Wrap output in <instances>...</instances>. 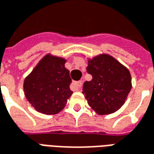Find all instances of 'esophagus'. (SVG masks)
Listing matches in <instances>:
<instances>
[{"label": "esophagus", "mask_w": 154, "mask_h": 154, "mask_svg": "<svg viewBox=\"0 0 154 154\" xmlns=\"http://www.w3.org/2000/svg\"><path fill=\"white\" fill-rule=\"evenodd\" d=\"M82 87V82L81 81H77L72 84V88L74 90H79Z\"/></svg>", "instance_id": "1"}]
</instances>
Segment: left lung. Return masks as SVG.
Here are the masks:
<instances>
[{"label": "left lung", "instance_id": "1", "mask_svg": "<svg viewBox=\"0 0 154 154\" xmlns=\"http://www.w3.org/2000/svg\"><path fill=\"white\" fill-rule=\"evenodd\" d=\"M90 81L83 85V94L97 114L116 112L127 99L132 88L131 75L125 66L109 54H100L88 60Z\"/></svg>", "mask_w": 154, "mask_h": 154}]
</instances>
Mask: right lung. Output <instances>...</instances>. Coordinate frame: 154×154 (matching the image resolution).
<instances>
[{
  "mask_svg": "<svg viewBox=\"0 0 154 154\" xmlns=\"http://www.w3.org/2000/svg\"><path fill=\"white\" fill-rule=\"evenodd\" d=\"M66 60L46 54L24 81V91L34 109L42 114L60 112L73 94L72 80L65 67Z\"/></svg>",
  "mask_w": 154,
  "mask_h": 154,
  "instance_id": "add662e5",
  "label": "right lung"
}]
</instances>
